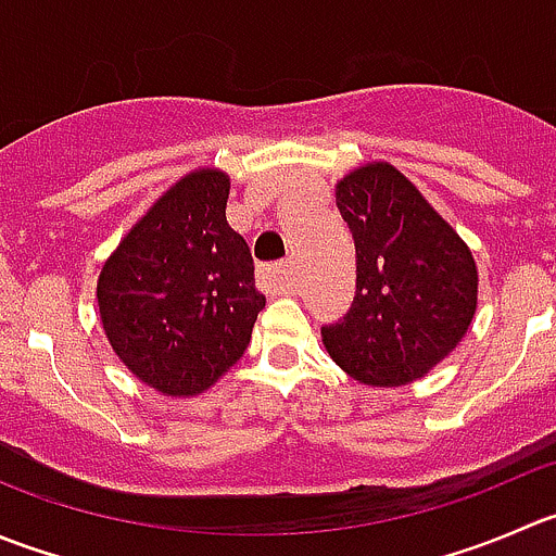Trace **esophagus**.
<instances>
[{
	"label": "esophagus",
	"instance_id": "1",
	"mask_svg": "<svg viewBox=\"0 0 556 556\" xmlns=\"http://www.w3.org/2000/svg\"><path fill=\"white\" fill-rule=\"evenodd\" d=\"M263 279H266V285L274 293H288L293 288V271H290V266L285 261L263 268Z\"/></svg>",
	"mask_w": 556,
	"mask_h": 556
}]
</instances>
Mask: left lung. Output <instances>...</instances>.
Instances as JSON below:
<instances>
[{
  "label": "left lung",
  "instance_id": "8db88e82",
  "mask_svg": "<svg viewBox=\"0 0 556 556\" xmlns=\"http://www.w3.org/2000/svg\"><path fill=\"white\" fill-rule=\"evenodd\" d=\"M333 195L355 241V299L342 323L323 328V344L364 386L421 380L470 328L476 257L391 163L358 165Z\"/></svg>",
  "mask_w": 556,
  "mask_h": 556
}]
</instances>
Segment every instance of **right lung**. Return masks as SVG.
Wrapping results in <instances>:
<instances>
[{"label":"right lung","mask_w":556,"mask_h":556,"mask_svg":"<svg viewBox=\"0 0 556 556\" xmlns=\"http://www.w3.org/2000/svg\"><path fill=\"white\" fill-rule=\"evenodd\" d=\"M230 176L198 168L152 203L102 263L97 306L113 353L163 396H201L250 344L266 295L225 217Z\"/></svg>","instance_id":"1"}]
</instances>
